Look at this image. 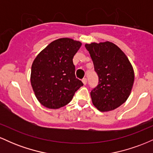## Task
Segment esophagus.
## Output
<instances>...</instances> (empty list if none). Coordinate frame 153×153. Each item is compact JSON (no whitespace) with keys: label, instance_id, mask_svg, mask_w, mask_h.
I'll return each mask as SVG.
<instances>
[{"label":"esophagus","instance_id":"obj_1","mask_svg":"<svg viewBox=\"0 0 153 153\" xmlns=\"http://www.w3.org/2000/svg\"><path fill=\"white\" fill-rule=\"evenodd\" d=\"M82 83L84 84V85H86V83H87V79L86 78H83L82 80Z\"/></svg>","mask_w":153,"mask_h":153}]
</instances>
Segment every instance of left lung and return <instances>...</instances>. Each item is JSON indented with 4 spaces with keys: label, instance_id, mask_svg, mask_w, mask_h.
I'll return each mask as SVG.
<instances>
[{
    "label": "left lung",
    "instance_id": "1",
    "mask_svg": "<svg viewBox=\"0 0 153 153\" xmlns=\"http://www.w3.org/2000/svg\"><path fill=\"white\" fill-rule=\"evenodd\" d=\"M99 84L91 92L92 103L100 111L114 110L127 101L131 94L134 73L129 59L114 43L85 44Z\"/></svg>",
    "mask_w": 153,
    "mask_h": 153
}]
</instances>
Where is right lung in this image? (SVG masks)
Listing matches in <instances>:
<instances>
[{"label": "right lung", "instance_id": "right-lung-1", "mask_svg": "<svg viewBox=\"0 0 153 153\" xmlns=\"http://www.w3.org/2000/svg\"><path fill=\"white\" fill-rule=\"evenodd\" d=\"M73 39L52 42L34 59L31 65V84L39 103L57 109L71 101L75 91L83 85L76 78L73 58L81 47Z\"/></svg>", "mask_w": 153, "mask_h": 153}]
</instances>
